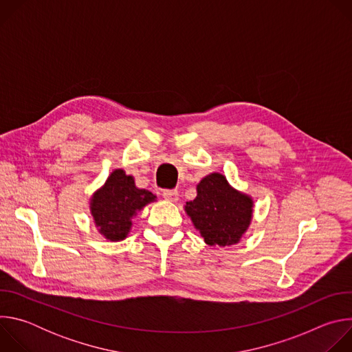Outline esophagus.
I'll list each match as a JSON object with an SVG mask.
<instances>
[{
  "instance_id": "34e87169",
  "label": "esophagus",
  "mask_w": 352,
  "mask_h": 352,
  "mask_svg": "<svg viewBox=\"0 0 352 352\" xmlns=\"http://www.w3.org/2000/svg\"><path fill=\"white\" fill-rule=\"evenodd\" d=\"M163 196H164L167 200H171V202H177L179 193H178L177 189H164V190H163Z\"/></svg>"
}]
</instances>
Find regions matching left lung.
<instances>
[{
	"label": "left lung",
	"instance_id": "1",
	"mask_svg": "<svg viewBox=\"0 0 352 352\" xmlns=\"http://www.w3.org/2000/svg\"><path fill=\"white\" fill-rule=\"evenodd\" d=\"M197 196L185 212L210 246L236 243L252 219L254 202L230 186L226 177L213 173L197 184Z\"/></svg>",
	"mask_w": 352,
	"mask_h": 352
}]
</instances>
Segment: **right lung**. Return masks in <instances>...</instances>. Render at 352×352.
<instances>
[{"mask_svg":"<svg viewBox=\"0 0 352 352\" xmlns=\"http://www.w3.org/2000/svg\"><path fill=\"white\" fill-rule=\"evenodd\" d=\"M156 196L135 186L131 175L116 170L90 200V210L98 232L110 241L124 239L132 226L131 219Z\"/></svg>","mask_w":352,"mask_h":352,"instance_id":"obj_1","label":"right lung"}]
</instances>
